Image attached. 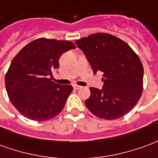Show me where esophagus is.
<instances>
[{"label": "esophagus", "mask_w": 158, "mask_h": 158, "mask_svg": "<svg viewBox=\"0 0 158 158\" xmlns=\"http://www.w3.org/2000/svg\"><path fill=\"white\" fill-rule=\"evenodd\" d=\"M73 87H74V89H76V90H78V89L81 88V86H78V85H73Z\"/></svg>", "instance_id": "esophagus-1"}]
</instances>
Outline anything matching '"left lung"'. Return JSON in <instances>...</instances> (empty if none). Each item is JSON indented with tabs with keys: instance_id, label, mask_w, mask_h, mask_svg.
<instances>
[{
	"instance_id": "obj_1",
	"label": "left lung",
	"mask_w": 158,
	"mask_h": 158,
	"mask_svg": "<svg viewBox=\"0 0 158 158\" xmlns=\"http://www.w3.org/2000/svg\"><path fill=\"white\" fill-rule=\"evenodd\" d=\"M90 63L94 74L103 72V87H90L85 104L103 119L125 115L137 103L143 91L144 70L138 55L127 44L109 33L92 34L76 41Z\"/></svg>"
}]
</instances>
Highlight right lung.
<instances>
[{
    "mask_svg": "<svg viewBox=\"0 0 158 158\" xmlns=\"http://www.w3.org/2000/svg\"><path fill=\"white\" fill-rule=\"evenodd\" d=\"M76 49L67 40L38 39L21 49L6 74L9 99L26 118L45 121L58 115L72 92L71 85L53 82L52 71L59 67L63 53Z\"/></svg>",
    "mask_w": 158,
    "mask_h": 158,
    "instance_id": "obj_1",
    "label": "right lung"
}]
</instances>
